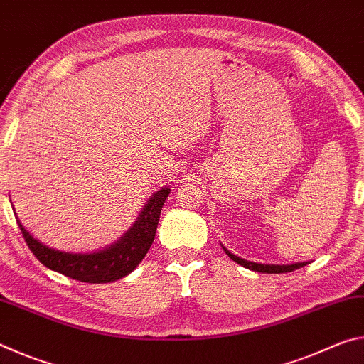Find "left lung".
<instances>
[{
	"mask_svg": "<svg viewBox=\"0 0 364 364\" xmlns=\"http://www.w3.org/2000/svg\"><path fill=\"white\" fill-rule=\"evenodd\" d=\"M223 250L226 252V255L234 260L236 263L241 264L244 268H249L252 271H257V273H291L294 269H299L301 267H305L308 264V262H301V263H292V264H264V263H255V262H249V260H244V258L237 257L231 254L230 250L226 247H223Z\"/></svg>",
	"mask_w": 364,
	"mask_h": 364,
	"instance_id": "8db88e82",
	"label": "left lung"
}]
</instances>
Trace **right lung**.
Here are the masks:
<instances>
[{"label": "right lung", "instance_id": "add662e5", "mask_svg": "<svg viewBox=\"0 0 364 364\" xmlns=\"http://www.w3.org/2000/svg\"><path fill=\"white\" fill-rule=\"evenodd\" d=\"M168 194V188H162L156 194H152L141 210L138 220L119 241L110 247L91 252V254H70V252L48 247L23 228L17 215L16 220L28 249L46 268L58 271L67 278L91 282V284H102V282H112L125 278L146 257L147 250L151 249L154 242L160 210H162V205Z\"/></svg>", "mask_w": 364, "mask_h": 364}]
</instances>
